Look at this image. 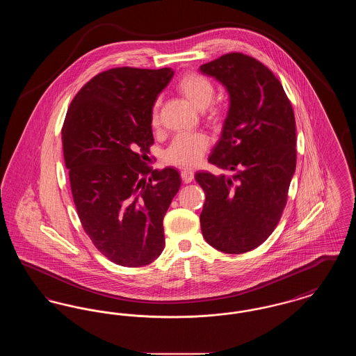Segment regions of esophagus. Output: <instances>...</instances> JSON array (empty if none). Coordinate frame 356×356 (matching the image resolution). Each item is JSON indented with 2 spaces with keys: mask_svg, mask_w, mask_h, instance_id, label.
<instances>
[{
  "mask_svg": "<svg viewBox=\"0 0 356 356\" xmlns=\"http://www.w3.org/2000/svg\"><path fill=\"white\" fill-rule=\"evenodd\" d=\"M193 177H195V173H193V170H181V179H183V181H184L186 184H188V183H191V181L193 180Z\"/></svg>",
  "mask_w": 356,
  "mask_h": 356,
  "instance_id": "obj_1",
  "label": "esophagus"
}]
</instances>
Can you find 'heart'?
Returning <instances> with one entry per match:
<instances>
[{
	"instance_id": "heart-1",
	"label": "heart",
	"mask_w": 356,
	"mask_h": 356,
	"mask_svg": "<svg viewBox=\"0 0 356 356\" xmlns=\"http://www.w3.org/2000/svg\"><path fill=\"white\" fill-rule=\"evenodd\" d=\"M176 90L191 102L196 109L203 112V119L209 125H220L225 119V106L213 102L216 88L215 84L203 74L191 72L181 76L176 83ZM161 100L153 102L152 125H159V112ZM209 147V138L204 134L180 135L173 138L170 147L164 151V161L180 168H192L197 165Z\"/></svg>"
}]
</instances>
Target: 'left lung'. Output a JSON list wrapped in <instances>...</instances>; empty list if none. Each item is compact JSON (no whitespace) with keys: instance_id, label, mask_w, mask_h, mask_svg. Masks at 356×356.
I'll return each mask as SVG.
<instances>
[{"instance_id":"8db88e82","label":"left lung","mask_w":356,"mask_h":356,"mask_svg":"<svg viewBox=\"0 0 356 356\" xmlns=\"http://www.w3.org/2000/svg\"><path fill=\"white\" fill-rule=\"evenodd\" d=\"M200 70L219 80L231 100L208 161L235 172L196 173L205 193L202 232L221 252L245 254L268 238L286 208L296 168L295 115L280 81L251 56L227 53Z\"/></svg>"}]
</instances>
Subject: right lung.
<instances>
[{"label":"right lung","mask_w":356,"mask_h":356,"mask_svg":"<svg viewBox=\"0 0 356 356\" xmlns=\"http://www.w3.org/2000/svg\"><path fill=\"white\" fill-rule=\"evenodd\" d=\"M172 76L170 68L102 72L79 90L64 121L63 151L79 219L95 247L122 267L148 266L165 247L163 219L181 179L145 160L154 141L153 102Z\"/></svg>","instance_id":"obj_1"}]
</instances>
